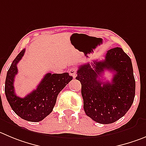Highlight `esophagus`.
<instances>
[{"instance_id": "obj_1", "label": "esophagus", "mask_w": 146, "mask_h": 146, "mask_svg": "<svg viewBox=\"0 0 146 146\" xmlns=\"http://www.w3.org/2000/svg\"><path fill=\"white\" fill-rule=\"evenodd\" d=\"M68 73L73 78H75L76 77V75H77L76 74V73H77V70H76V68H71L69 69Z\"/></svg>"}]
</instances>
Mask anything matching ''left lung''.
<instances>
[{"label": "left lung", "mask_w": 146, "mask_h": 146, "mask_svg": "<svg viewBox=\"0 0 146 146\" xmlns=\"http://www.w3.org/2000/svg\"><path fill=\"white\" fill-rule=\"evenodd\" d=\"M104 70L114 72L111 82L99 77ZM76 79L81 84L84 109L87 116L101 124L122 117L133 103L135 81L130 57L120 47L108 50L104 60L80 65Z\"/></svg>", "instance_id": "obj_1"}]
</instances>
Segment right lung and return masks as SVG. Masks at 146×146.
Returning <instances> with one entry per match:
<instances>
[{
    "instance_id": "right-lung-1",
    "label": "right lung",
    "mask_w": 146,
    "mask_h": 146,
    "mask_svg": "<svg viewBox=\"0 0 146 146\" xmlns=\"http://www.w3.org/2000/svg\"><path fill=\"white\" fill-rule=\"evenodd\" d=\"M25 49L21 50L13 60L6 75L5 94L11 107L17 115L29 122H39L50 114L56 103L57 97L73 77L68 73H48L42 78L36 89L24 98L15 94L13 82L17 74V64L21 60Z\"/></svg>"
}]
</instances>
